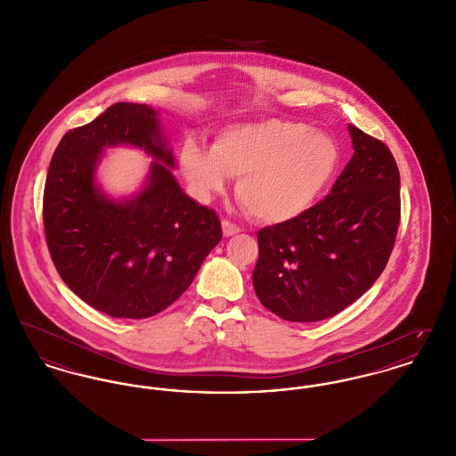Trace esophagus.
Returning a JSON list of instances; mask_svg holds the SVG:
<instances>
[{
	"instance_id": "esophagus-1",
	"label": "esophagus",
	"mask_w": 456,
	"mask_h": 456,
	"mask_svg": "<svg viewBox=\"0 0 456 456\" xmlns=\"http://www.w3.org/2000/svg\"><path fill=\"white\" fill-rule=\"evenodd\" d=\"M221 226H223V235L224 237H233V235H237L240 232V228L237 224H233L232 221H228V219H223Z\"/></svg>"
}]
</instances>
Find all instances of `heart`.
Segmentation results:
<instances>
[{"label": "heart", "mask_w": 456, "mask_h": 456, "mask_svg": "<svg viewBox=\"0 0 456 456\" xmlns=\"http://www.w3.org/2000/svg\"><path fill=\"white\" fill-rule=\"evenodd\" d=\"M339 162L331 135L290 120H259L223 128L210 150L195 141L181 148L179 164L200 199L237 175L235 193L263 223H286L315 204Z\"/></svg>", "instance_id": "b5f03b06"}]
</instances>
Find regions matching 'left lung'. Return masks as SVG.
<instances>
[{
    "mask_svg": "<svg viewBox=\"0 0 456 456\" xmlns=\"http://www.w3.org/2000/svg\"><path fill=\"white\" fill-rule=\"evenodd\" d=\"M354 155L331 193L301 216L257 232L252 286L290 322L345 310L381 275L401 219V177L390 150L348 125Z\"/></svg>",
    "mask_w": 456,
    "mask_h": 456,
    "instance_id": "obj_1",
    "label": "left lung"
}]
</instances>
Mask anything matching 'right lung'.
I'll return each mask as SVG.
<instances>
[{
  "label": "right lung",
  "mask_w": 456,
  "mask_h": 456,
  "mask_svg": "<svg viewBox=\"0 0 456 456\" xmlns=\"http://www.w3.org/2000/svg\"><path fill=\"white\" fill-rule=\"evenodd\" d=\"M134 145L156 159L147 184L125 201L94 181L104 147ZM159 111L117 102L94 122L66 132L43 191V224L52 261L85 303L117 319H146L193 282L223 237L219 217L175 181Z\"/></svg>",
  "instance_id": "obj_1"
}]
</instances>
